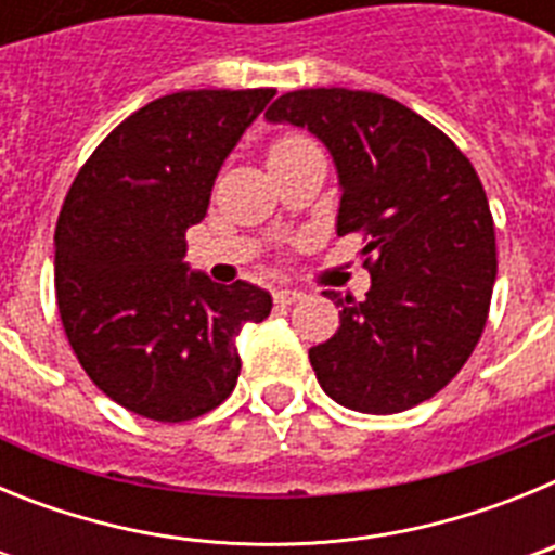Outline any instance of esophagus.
<instances>
[{"mask_svg": "<svg viewBox=\"0 0 555 555\" xmlns=\"http://www.w3.org/2000/svg\"><path fill=\"white\" fill-rule=\"evenodd\" d=\"M302 300V292L297 288H278L274 292V302H281V306H294V302Z\"/></svg>", "mask_w": 555, "mask_h": 555, "instance_id": "1", "label": "esophagus"}]
</instances>
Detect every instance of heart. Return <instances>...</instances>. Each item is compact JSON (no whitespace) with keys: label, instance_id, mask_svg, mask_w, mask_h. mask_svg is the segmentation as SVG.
Masks as SVG:
<instances>
[{"label":"heart","instance_id":"heart-1","mask_svg":"<svg viewBox=\"0 0 555 555\" xmlns=\"http://www.w3.org/2000/svg\"><path fill=\"white\" fill-rule=\"evenodd\" d=\"M302 144H311V141H308L306 135H281V139H278L272 146H269V158L286 155V152L297 150V146H302Z\"/></svg>","mask_w":555,"mask_h":555}]
</instances>
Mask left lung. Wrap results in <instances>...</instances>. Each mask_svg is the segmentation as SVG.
Segmentation results:
<instances>
[{
	"mask_svg": "<svg viewBox=\"0 0 555 555\" xmlns=\"http://www.w3.org/2000/svg\"><path fill=\"white\" fill-rule=\"evenodd\" d=\"M269 121L311 130L331 150L336 233L364 235L366 300L325 292L338 331L308 350L317 380L345 409L397 414L459 375L487 327L498 244L487 191L439 127L384 94L300 88Z\"/></svg>",
	"mask_w": 555,
	"mask_h": 555,
	"instance_id": "1",
	"label": "left lung"
}]
</instances>
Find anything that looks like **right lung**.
Here are the masks:
<instances>
[{
    "label": "right lung",
    "mask_w": 555,
    "mask_h": 555,
    "mask_svg": "<svg viewBox=\"0 0 555 555\" xmlns=\"http://www.w3.org/2000/svg\"><path fill=\"white\" fill-rule=\"evenodd\" d=\"M274 88L178 91L127 116L91 152L55 228V297L68 345L113 403L158 423L222 405L242 358L235 336L272 297L185 267V230Z\"/></svg>",
    "instance_id": "add662e5"
}]
</instances>
